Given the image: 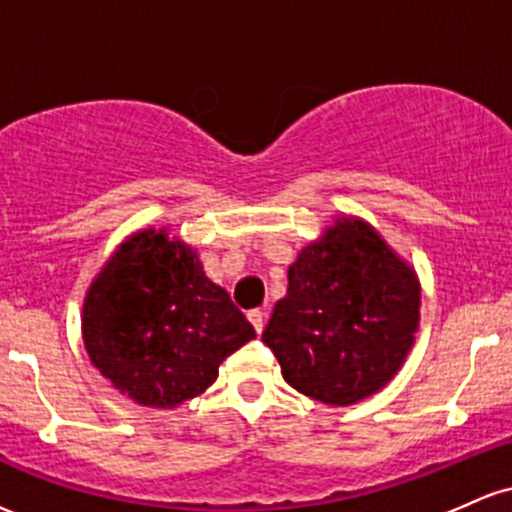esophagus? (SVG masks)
Returning <instances> with one entry per match:
<instances>
[{
    "label": "esophagus",
    "mask_w": 512,
    "mask_h": 512,
    "mask_svg": "<svg viewBox=\"0 0 512 512\" xmlns=\"http://www.w3.org/2000/svg\"><path fill=\"white\" fill-rule=\"evenodd\" d=\"M247 320H250L252 328L257 330V335H262V330H265V313H262L260 308H255V311L247 313Z\"/></svg>",
    "instance_id": "1"
}]
</instances>
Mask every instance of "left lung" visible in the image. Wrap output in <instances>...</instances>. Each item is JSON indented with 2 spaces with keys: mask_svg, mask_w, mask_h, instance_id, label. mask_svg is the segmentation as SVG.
Here are the masks:
<instances>
[{
  "mask_svg": "<svg viewBox=\"0 0 512 512\" xmlns=\"http://www.w3.org/2000/svg\"><path fill=\"white\" fill-rule=\"evenodd\" d=\"M420 320V282L362 218L340 216L289 267L262 342L286 384L352 406L393 379Z\"/></svg>",
  "mask_w": 512,
  "mask_h": 512,
  "instance_id": "obj_1",
  "label": "left lung"
}]
</instances>
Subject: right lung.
I'll use <instances>...</instances> for the list:
<instances>
[{
	"label": "right lung",
	"mask_w": 512,
	"mask_h": 512,
	"mask_svg": "<svg viewBox=\"0 0 512 512\" xmlns=\"http://www.w3.org/2000/svg\"><path fill=\"white\" fill-rule=\"evenodd\" d=\"M82 338L123 396L174 408L209 389L255 328L206 277L192 247L148 228L121 243L87 289Z\"/></svg>",
	"instance_id": "right-lung-1"
}]
</instances>
